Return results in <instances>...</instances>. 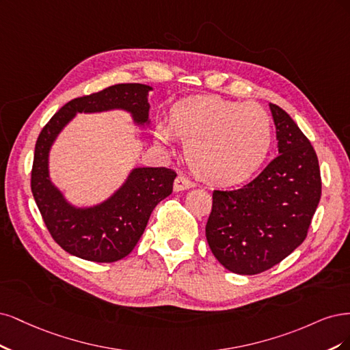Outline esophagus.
<instances>
[{
  "label": "esophagus",
  "mask_w": 350,
  "mask_h": 350,
  "mask_svg": "<svg viewBox=\"0 0 350 350\" xmlns=\"http://www.w3.org/2000/svg\"><path fill=\"white\" fill-rule=\"evenodd\" d=\"M195 186V183L191 182L190 178H187L186 176H177L176 177V180H174V190L176 191H180V190H187V189H190V187H193Z\"/></svg>",
  "instance_id": "34e87169"
}]
</instances>
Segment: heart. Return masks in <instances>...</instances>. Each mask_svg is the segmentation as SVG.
<instances>
[{"mask_svg":"<svg viewBox=\"0 0 350 350\" xmlns=\"http://www.w3.org/2000/svg\"><path fill=\"white\" fill-rule=\"evenodd\" d=\"M176 137L185 142L191 170L218 186L249 180L266 163L273 144V123L253 103L221 97H193L178 103L170 120L157 126L164 145Z\"/></svg>","mask_w":350,"mask_h":350,"instance_id":"b5f03b06","label":"heart"}]
</instances>
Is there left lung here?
<instances>
[{"label": "left lung", "instance_id": "8db88e82", "mask_svg": "<svg viewBox=\"0 0 350 350\" xmlns=\"http://www.w3.org/2000/svg\"><path fill=\"white\" fill-rule=\"evenodd\" d=\"M269 107L279 155L241 189L213 190L205 230L217 260L239 275L262 273L301 245L321 196L311 142L285 110Z\"/></svg>", "mask_w": 350, "mask_h": 350}]
</instances>
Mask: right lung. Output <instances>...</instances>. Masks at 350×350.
Wrapping results in <instances>:
<instances>
[{
	"mask_svg": "<svg viewBox=\"0 0 350 350\" xmlns=\"http://www.w3.org/2000/svg\"><path fill=\"white\" fill-rule=\"evenodd\" d=\"M150 92L152 87L145 84H116L74 98L56 111L39 135L31 193L53 240L72 256L97 263L126 257L138 244L154 208L172 195L177 174L165 167H135L107 199L92 206H77L52 182V145L77 113L122 110L129 113L133 125L150 128Z\"/></svg>",
	"mask_w": 350,
	"mask_h": 350,
	"instance_id": "right-lung-1",
	"label": "right lung"
}]
</instances>
